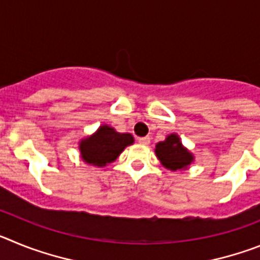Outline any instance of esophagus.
<instances>
[{
	"mask_svg": "<svg viewBox=\"0 0 260 260\" xmlns=\"http://www.w3.org/2000/svg\"><path fill=\"white\" fill-rule=\"evenodd\" d=\"M150 137H142V138H138V142L143 146H147V144H150Z\"/></svg>",
	"mask_w": 260,
	"mask_h": 260,
	"instance_id": "1",
	"label": "esophagus"
}]
</instances>
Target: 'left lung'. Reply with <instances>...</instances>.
Here are the masks:
<instances>
[{"instance_id": "obj_1", "label": "left lung", "mask_w": 260, "mask_h": 260, "mask_svg": "<svg viewBox=\"0 0 260 260\" xmlns=\"http://www.w3.org/2000/svg\"><path fill=\"white\" fill-rule=\"evenodd\" d=\"M155 152L161 164L171 171L185 169L192 161L191 153L183 148L176 134L169 135L164 142L156 144Z\"/></svg>"}]
</instances>
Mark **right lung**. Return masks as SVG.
Instances as JSON below:
<instances>
[{
	"label": "right lung",
	"instance_id": "right-lung-1",
	"mask_svg": "<svg viewBox=\"0 0 260 260\" xmlns=\"http://www.w3.org/2000/svg\"><path fill=\"white\" fill-rule=\"evenodd\" d=\"M133 135L121 134L104 125L92 137L80 142L79 148L84 161L96 167H104L108 162L114 161L125 147L133 144Z\"/></svg>",
	"mask_w": 260,
	"mask_h": 260
}]
</instances>
